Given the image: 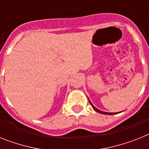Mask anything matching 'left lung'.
<instances>
[{
  "mask_svg": "<svg viewBox=\"0 0 149 149\" xmlns=\"http://www.w3.org/2000/svg\"><path fill=\"white\" fill-rule=\"evenodd\" d=\"M88 101H89V102H90V104H91V105H92V107H93V109L95 110V111H97V112H98V113H103V114H107V115L116 114V113H108V112H104V111H100V110H98V108H96V107H95V106H94L93 104H92V102H90V100H89V99H88Z\"/></svg>",
  "mask_w": 149,
  "mask_h": 149,
  "instance_id": "1",
  "label": "left lung"
}]
</instances>
